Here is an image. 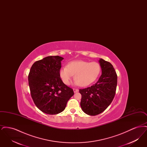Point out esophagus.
I'll return each mask as SVG.
<instances>
[{
    "label": "esophagus",
    "mask_w": 147,
    "mask_h": 147,
    "mask_svg": "<svg viewBox=\"0 0 147 147\" xmlns=\"http://www.w3.org/2000/svg\"><path fill=\"white\" fill-rule=\"evenodd\" d=\"M73 91L74 92L76 93V92H78L79 91V90L78 89H76V88H74L73 89Z\"/></svg>",
    "instance_id": "esophagus-1"
}]
</instances>
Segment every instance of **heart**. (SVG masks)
Instances as JSON below:
<instances>
[{
	"instance_id": "b5f03b06",
	"label": "heart",
	"mask_w": 147,
	"mask_h": 147,
	"mask_svg": "<svg viewBox=\"0 0 147 147\" xmlns=\"http://www.w3.org/2000/svg\"><path fill=\"white\" fill-rule=\"evenodd\" d=\"M101 66L96 62H88L83 61H74L62 67L59 70V76L63 83L68 85L74 76V80L81 86L92 83L98 77Z\"/></svg>"
}]
</instances>
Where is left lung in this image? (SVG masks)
I'll return each mask as SVG.
<instances>
[{
    "mask_svg": "<svg viewBox=\"0 0 147 147\" xmlns=\"http://www.w3.org/2000/svg\"><path fill=\"white\" fill-rule=\"evenodd\" d=\"M99 63L102 74L98 82L90 87L80 89L82 95L80 106L86 114L95 116L104 111L115 97L117 76L113 65L103 59Z\"/></svg>",
    "mask_w": 147,
    "mask_h": 147,
    "instance_id": "8db88e82",
    "label": "left lung"
}]
</instances>
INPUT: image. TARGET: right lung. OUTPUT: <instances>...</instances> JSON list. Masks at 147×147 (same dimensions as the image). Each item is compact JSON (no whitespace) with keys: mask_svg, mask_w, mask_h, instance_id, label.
I'll return each mask as SVG.
<instances>
[{"mask_svg":"<svg viewBox=\"0 0 147 147\" xmlns=\"http://www.w3.org/2000/svg\"><path fill=\"white\" fill-rule=\"evenodd\" d=\"M63 57L48 56L35 62L28 74V85L37 107L45 113L56 115L65 109L73 95L71 88L59 76Z\"/></svg>","mask_w":147,"mask_h":147,"instance_id":"right-lung-1","label":"right lung"}]
</instances>
